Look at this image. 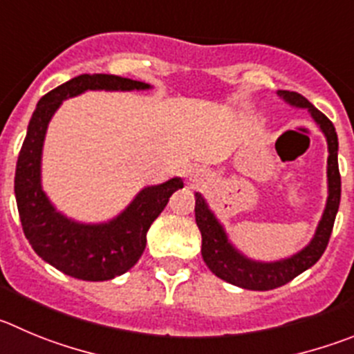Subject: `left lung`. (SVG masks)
Returning <instances> with one entry per match:
<instances>
[{
  "instance_id": "8db88e82",
  "label": "left lung",
  "mask_w": 354,
  "mask_h": 354,
  "mask_svg": "<svg viewBox=\"0 0 354 354\" xmlns=\"http://www.w3.org/2000/svg\"><path fill=\"white\" fill-rule=\"evenodd\" d=\"M277 95L292 106L306 108L315 118L316 124L319 125L326 138V145H328V160H326L328 197H326L325 211H323V216L316 227L311 243L295 255L276 260V262H257V260L248 259L230 243L225 229L209 209L206 199L199 192L196 194V222L201 230V236H203L201 253H203L206 266L209 267L214 276L230 285H236L244 290H260V292L286 285L293 277L302 274L304 270L313 267L322 259L326 244H328L330 234H332L339 203H341V174H339V162H337L339 141H337L335 127L304 95L290 91H277Z\"/></svg>"
}]
</instances>
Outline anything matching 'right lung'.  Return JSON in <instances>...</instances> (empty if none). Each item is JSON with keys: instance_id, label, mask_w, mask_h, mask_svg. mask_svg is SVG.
<instances>
[{"instance_id": "obj_1", "label": "right lung", "mask_w": 354, "mask_h": 354, "mask_svg": "<svg viewBox=\"0 0 354 354\" xmlns=\"http://www.w3.org/2000/svg\"><path fill=\"white\" fill-rule=\"evenodd\" d=\"M150 85L115 75H80L43 95L28 125L15 169V199L26 239L36 255L84 281H106L127 272L143 255L147 232L181 178L145 187L106 223H80L59 213L41 188V151L48 122L62 101L85 91H147Z\"/></svg>"}]
</instances>
